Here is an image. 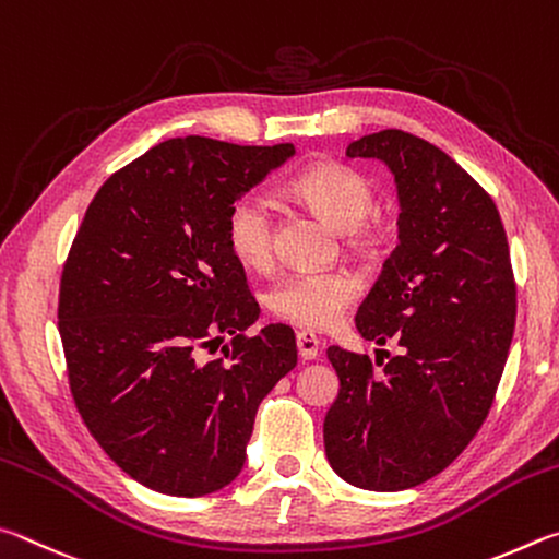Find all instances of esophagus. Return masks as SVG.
Instances as JSON below:
<instances>
[{"mask_svg": "<svg viewBox=\"0 0 559 559\" xmlns=\"http://www.w3.org/2000/svg\"><path fill=\"white\" fill-rule=\"evenodd\" d=\"M297 350L301 360H314L319 356V338L311 334V331H299Z\"/></svg>", "mask_w": 559, "mask_h": 559, "instance_id": "1", "label": "esophagus"}]
</instances>
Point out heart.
<instances>
[{"instance_id": "heart-1", "label": "heart", "mask_w": 559, "mask_h": 559, "mask_svg": "<svg viewBox=\"0 0 559 559\" xmlns=\"http://www.w3.org/2000/svg\"><path fill=\"white\" fill-rule=\"evenodd\" d=\"M287 195L305 203L319 218L338 233H354L360 242H370L364 228L376 211V186L366 174L338 162L309 164L285 181ZM225 242L235 260L248 267H264L272 258V213L258 193L235 199L225 213ZM358 287L341 272H297L280 280L270 292V307L277 317L307 329H329L344 317Z\"/></svg>"}]
</instances>
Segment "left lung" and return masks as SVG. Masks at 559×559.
I'll list each match as a JSON object with an SVG mask.
<instances>
[{
	"label": "left lung",
	"mask_w": 559,
	"mask_h": 559,
	"mask_svg": "<svg viewBox=\"0 0 559 559\" xmlns=\"http://www.w3.org/2000/svg\"><path fill=\"white\" fill-rule=\"evenodd\" d=\"M350 159H380L397 186V248L358 307V334L400 354L331 346L338 397L326 459L350 486L405 491L454 462L481 429L515 329V282L491 195L435 144L403 130L366 134ZM380 360V358H378Z\"/></svg>",
	"instance_id": "left-lung-1"
}]
</instances>
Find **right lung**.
Instances as JSON below:
<instances>
[{
  "instance_id": "1",
  "label": "right lung",
  "mask_w": 559,
  "mask_h": 559,
  "mask_svg": "<svg viewBox=\"0 0 559 559\" xmlns=\"http://www.w3.org/2000/svg\"><path fill=\"white\" fill-rule=\"evenodd\" d=\"M295 156L176 136L115 171L85 211L58 295L68 383L105 454L152 491H221L262 397L297 366L295 331L260 307L225 242L235 199ZM231 341L215 361L199 347Z\"/></svg>"
}]
</instances>
